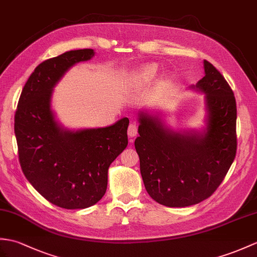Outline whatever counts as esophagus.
<instances>
[{
	"mask_svg": "<svg viewBox=\"0 0 257 257\" xmlns=\"http://www.w3.org/2000/svg\"><path fill=\"white\" fill-rule=\"evenodd\" d=\"M138 134V126H137L136 122H130L128 127V136L130 138H134Z\"/></svg>",
	"mask_w": 257,
	"mask_h": 257,
	"instance_id": "esophagus-1",
	"label": "esophagus"
}]
</instances>
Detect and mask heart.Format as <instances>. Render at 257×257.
I'll return each mask as SVG.
<instances>
[{
	"instance_id": "1",
	"label": "heart",
	"mask_w": 257,
	"mask_h": 257,
	"mask_svg": "<svg viewBox=\"0 0 257 257\" xmlns=\"http://www.w3.org/2000/svg\"><path fill=\"white\" fill-rule=\"evenodd\" d=\"M158 72V65L157 64H146L143 67L139 68L135 72V77L138 81L148 82L151 81Z\"/></svg>"
}]
</instances>
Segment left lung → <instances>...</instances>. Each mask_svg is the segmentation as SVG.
Wrapping results in <instances>:
<instances>
[{"mask_svg":"<svg viewBox=\"0 0 257 257\" xmlns=\"http://www.w3.org/2000/svg\"><path fill=\"white\" fill-rule=\"evenodd\" d=\"M205 76L192 88L205 94L206 127L173 131L158 115L139 112L135 141L148 194L168 207H187L210 197L236 153V104L222 74L204 60Z\"/></svg>","mask_w":257,"mask_h":257,"instance_id":"obj_1","label":"left lung"}]
</instances>
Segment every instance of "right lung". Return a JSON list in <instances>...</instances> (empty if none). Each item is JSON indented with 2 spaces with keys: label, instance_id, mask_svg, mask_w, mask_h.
Listing matches in <instances>:
<instances>
[{
  "label": "right lung",
  "instance_id": "obj_1",
  "mask_svg": "<svg viewBox=\"0 0 257 257\" xmlns=\"http://www.w3.org/2000/svg\"><path fill=\"white\" fill-rule=\"evenodd\" d=\"M93 49L71 50L40 63L24 86L14 130L24 175L51 204L84 209L107 189L109 165L128 145L129 119L105 128L70 130L51 108L53 87L74 64L92 59Z\"/></svg>",
  "mask_w": 257,
  "mask_h": 257
}]
</instances>
